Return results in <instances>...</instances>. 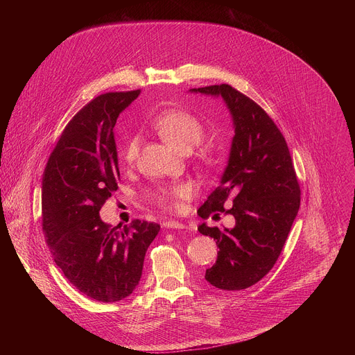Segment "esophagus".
<instances>
[{"label":"esophagus","mask_w":355,"mask_h":355,"mask_svg":"<svg viewBox=\"0 0 355 355\" xmlns=\"http://www.w3.org/2000/svg\"><path fill=\"white\" fill-rule=\"evenodd\" d=\"M163 225H164V227H167V229H178V230L187 229V226H185L184 223H180V222H177V220H166Z\"/></svg>","instance_id":"34e87169"}]
</instances>
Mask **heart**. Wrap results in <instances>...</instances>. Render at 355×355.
I'll return each instance as SVG.
<instances>
[{"label": "heart", "instance_id": "b5f03b06", "mask_svg": "<svg viewBox=\"0 0 355 355\" xmlns=\"http://www.w3.org/2000/svg\"><path fill=\"white\" fill-rule=\"evenodd\" d=\"M156 132L175 150L191 151L204 137L205 129L198 118L185 111L170 110L160 114L155 121ZM139 139L132 136L126 140L121 150V159L126 164H132L137 157ZM195 189L189 182H178L163 188L159 193L162 205L170 209L180 208L181 202L189 199Z\"/></svg>", "mask_w": 355, "mask_h": 355}]
</instances>
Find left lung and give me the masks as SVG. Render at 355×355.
<instances>
[{
  "label": "left lung",
  "mask_w": 355,
  "mask_h": 355,
  "mask_svg": "<svg viewBox=\"0 0 355 355\" xmlns=\"http://www.w3.org/2000/svg\"><path fill=\"white\" fill-rule=\"evenodd\" d=\"M189 92L222 98L234 129L219 187L198 209L202 219H208L214 212H225L232 200L226 214L236 220L232 229L199 225V233L214 237L219 247L205 279L223 291L245 289L274 267L299 211L300 188L291 153L266 111L229 84Z\"/></svg>",
  "instance_id": "left-lung-1"
}]
</instances>
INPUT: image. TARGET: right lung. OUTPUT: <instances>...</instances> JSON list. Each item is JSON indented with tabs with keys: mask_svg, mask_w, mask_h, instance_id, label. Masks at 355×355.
I'll use <instances>...</instances> for the list:
<instances>
[{
	"mask_svg": "<svg viewBox=\"0 0 355 355\" xmlns=\"http://www.w3.org/2000/svg\"><path fill=\"white\" fill-rule=\"evenodd\" d=\"M139 94L92 99L63 130L42 178L43 232L55 263L80 292L107 303L135 291L146 251L160 230L139 219L112 226L99 216L121 177L114 128Z\"/></svg>",
	"mask_w": 355,
	"mask_h": 355,
	"instance_id": "obj_1",
	"label": "right lung"
}]
</instances>
